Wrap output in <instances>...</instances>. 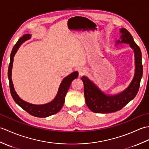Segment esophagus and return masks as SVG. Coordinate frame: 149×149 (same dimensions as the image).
I'll use <instances>...</instances> for the list:
<instances>
[{"mask_svg": "<svg viewBox=\"0 0 149 149\" xmlns=\"http://www.w3.org/2000/svg\"><path fill=\"white\" fill-rule=\"evenodd\" d=\"M79 76H83L86 73V70L84 68H81L79 69Z\"/></svg>", "mask_w": 149, "mask_h": 149, "instance_id": "34e87169", "label": "esophagus"}]
</instances>
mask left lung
<instances>
[{
    "mask_svg": "<svg viewBox=\"0 0 149 149\" xmlns=\"http://www.w3.org/2000/svg\"><path fill=\"white\" fill-rule=\"evenodd\" d=\"M120 32V43L129 44L133 50L135 59V72L131 83L125 90L116 95H107L101 90L93 81L86 76L81 77L84 84V93L86 104L91 111L96 113H113L122 109L136 95L140 88V81L143 75V66L141 63V52L140 47L134 42L132 35L125 28H121Z\"/></svg>",
    "mask_w": 149,
    "mask_h": 149,
    "instance_id": "8db88e82",
    "label": "left lung"
}]
</instances>
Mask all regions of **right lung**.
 <instances>
[{"label": "right lung", "instance_id": "obj_1", "mask_svg": "<svg viewBox=\"0 0 149 149\" xmlns=\"http://www.w3.org/2000/svg\"><path fill=\"white\" fill-rule=\"evenodd\" d=\"M31 38L30 34H24L18 40L17 43L13 48V50L10 55V63H9V68H8V79L9 81V88H10V91L13 99L15 102L18 105L21 107L22 109H24L30 115L36 117H40V118H45V117L49 116L54 115V114L58 113L61 109L62 107L65 102V98L66 94L69 89L72 82L75 79L77 78L79 73L78 72H74L72 73L71 74L68 75L67 77L63 79L61 83L60 84L58 91L57 93L56 97L51 102L47 103L45 104H33L26 102L22 100L21 98L18 95V94L15 91L14 88L13 83L11 75H12V68L13 64V58L17 53L19 47L24 42H26Z\"/></svg>", "mask_w": 149, "mask_h": 149}]
</instances>
